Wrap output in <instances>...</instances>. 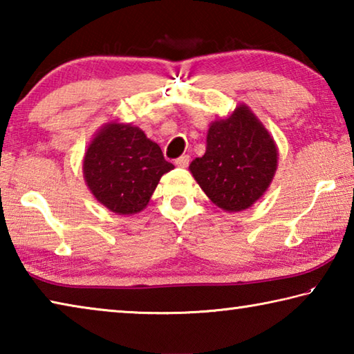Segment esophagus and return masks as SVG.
I'll return each mask as SVG.
<instances>
[{"label":"esophagus","mask_w":354,"mask_h":354,"mask_svg":"<svg viewBox=\"0 0 354 354\" xmlns=\"http://www.w3.org/2000/svg\"><path fill=\"white\" fill-rule=\"evenodd\" d=\"M189 160H190L189 156L184 154V156H181V158H178V159L175 160V164H176L178 167H181V169H185V167L189 165Z\"/></svg>","instance_id":"1"}]
</instances>
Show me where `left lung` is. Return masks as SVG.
I'll list each match as a JSON object with an SVG mask.
<instances>
[{"instance_id": "1", "label": "left lung", "mask_w": 354, "mask_h": 354, "mask_svg": "<svg viewBox=\"0 0 354 354\" xmlns=\"http://www.w3.org/2000/svg\"><path fill=\"white\" fill-rule=\"evenodd\" d=\"M278 167V149L247 104L209 127L206 153L192 160L190 173L215 206L245 211L266 194Z\"/></svg>"}]
</instances>
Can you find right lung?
<instances>
[{
    "label": "right lung",
    "instance_id": "right-lung-1",
    "mask_svg": "<svg viewBox=\"0 0 354 354\" xmlns=\"http://www.w3.org/2000/svg\"><path fill=\"white\" fill-rule=\"evenodd\" d=\"M175 169L162 149L140 128L111 122L101 128L84 156L88 190L101 205L120 215L143 211L159 179Z\"/></svg>",
    "mask_w": 354,
    "mask_h": 354
}]
</instances>
